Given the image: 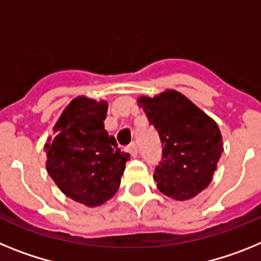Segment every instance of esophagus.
I'll list each match as a JSON object with an SVG mask.
<instances>
[{
	"label": "esophagus",
	"instance_id": "1",
	"mask_svg": "<svg viewBox=\"0 0 261 261\" xmlns=\"http://www.w3.org/2000/svg\"><path fill=\"white\" fill-rule=\"evenodd\" d=\"M126 151H127V152L130 153L131 156H133V158H135V156L138 155V147H137V144H135V143L128 144V146L126 147Z\"/></svg>",
	"mask_w": 261,
	"mask_h": 261
}]
</instances>
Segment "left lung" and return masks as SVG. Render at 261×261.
<instances>
[{
    "label": "left lung",
    "instance_id": "8db88e82",
    "mask_svg": "<svg viewBox=\"0 0 261 261\" xmlns=\"http://www.w3.org/2000/svg\"><path fill=\"white\" fill-rule=\"evenodd\" d=\"M138 105L163 143V159L153 172L158 189L177 201L196 197L212 182L223 152L217 122L173 89L139 97Z\"/></svg>",
    "mask_w": 261,
    "mask_h": 261
}]
</instances>
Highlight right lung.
I'll use <instances>...</instances> for the list:
<instances>
[{"label":"right lung","mask_w":261,"mask_h":261,"mask_svg":"<svg viewBox=\"0 0 261 261\" xmlns=\"http://www.w3.org/2000/svg\"><path fill=\"white\" fill-rule=\"evenodd\" d=\"M108 101L79 96L54 126L44 144L46 168L59 189L88 207L102 205L117 193L130 155L121 152L105 130Z\"/></svg>","instance_id":"add662e5"}]
</instances>
